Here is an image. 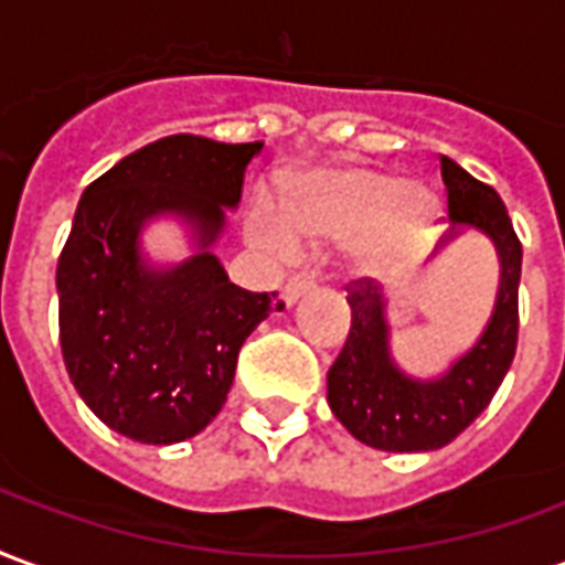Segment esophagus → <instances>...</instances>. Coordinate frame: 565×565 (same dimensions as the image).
<instances>
[{
  "instance_id": "34e87169",
  "label": "esophagus",
  "mask_w": 565,
  "mask_h": 565,
  "mask_svg": "<svg viewBox=\"0 0 565 565\" xmlns=\"http://www.w3.org/2000/svg\"><path fill=\"white\" fill-rule=\"evenodd\" d=\"M312 288V279L310 277H291L286 282V288H282V300H286V307H291L295 300L303 298L307 291Z\"/></svg>"
}]
</instances>
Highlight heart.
<instances>
[{
    "label": "heart",
    "instance_id": "heart-1",
    "mask_svg": "<svg viewBox=\"0 0 565 565\" xmlns=\"http://www.w3.org/2000/svg\"><path fill=\"white\" fill-rule=\"evenodd\" d=\"M439 213L443 198L424 180L337 164L295 180L279 204L255 198L246 210V237L279 258L298 255L300 241H345V258L358 274L385 277L422 253Z\"/></svg>",
    "mask_w": 565,
    "mask_h": 565
}]
</instances>
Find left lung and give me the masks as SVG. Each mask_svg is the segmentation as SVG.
Returning <instances> with one entry per match:
<instances>
[{
  "label": "left lung",
  "instance_id": "obj_1",
  "mask_svg": "<svg viewBox=\"0 0 565 565\" xmlns=\"http://www.w3.org/2000/svg\"><path fill=\"white\" fill-rule=\"evenodd\" d=\"M448 220L455 241L481 232L500 258V288L484 331L443 376L418 379L397 367L391 355L388 300L373 279L349 286L352 328L343 352L328 370V406L349 434L379 451H436L476 422L512 367L518 345V282L521 241L502 198L488 183L443 156Z\"/></svg>",
  "mask_w": 565,
  "mask_h": 565
}]
</instances>
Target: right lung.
Segmentation results:
<instances>
[{"instance_id": "add662e5", "label": "right lung", "mask_w": 565, "mask_h": 565, "mask_svg": "<svg viewBox=\"0 0 565 565\" xmlns=\"http://www.w3.org/2000/svg\"><path fill=\"white\" fill-rule=\"evenodd\" d=\"M255 143L168 135L84 189L56 265L60 343L74 388L110 430L174 446L207 427L228 397L246 337L279 310L277 291L234 286L213 243L241 204ZM188 225L196 253L152 266V218Z\"/></svg>"}]
</instances>
